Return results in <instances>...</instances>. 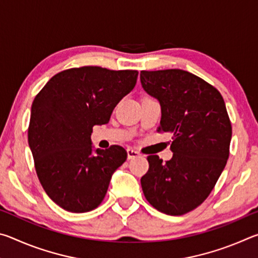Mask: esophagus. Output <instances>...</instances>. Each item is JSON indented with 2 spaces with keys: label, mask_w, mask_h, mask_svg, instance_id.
I'll list each match as a JSON object with an SVG mask.
<instances>
[{
  "label": "esophagus",
  "mask_w": 258,
  "mask_h": 258,
  "mask_svg": "<svg viewBox=\"0 0 258 258\" xmlns=\"http://www.w3.org/2000/svg\"><path fill=\"white\" fill-rule=\"evenodd\" d=\"M137 157H140V152L132 149V148H128V149H127V158L133 159V158H137Z\"/></svg>",
  "instance_id": "esophagus-1"
}]
</instances>
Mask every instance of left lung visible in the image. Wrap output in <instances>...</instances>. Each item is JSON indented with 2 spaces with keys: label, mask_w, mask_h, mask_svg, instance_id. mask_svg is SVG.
<instances>
[{
  "label": "left lung",
  "mask_w": 258,
  "mask_h": 258,
  "mask_svg": "<svg viewBox=\"0 0 258 258\" xmlns=\"http://www.w3.org/2000/svg\"><path fill=\"white\" fill-rule=\"evenodd\" d=\"M140 80L160 103L157 131L173 134L171 160L148 156L142 191L157 211L183 215L206 200L228 161L232 126L224 100L213 85L182 69L142 71Z\"/></svg>",
  "instance_id": "obj_1"
}]
</instances>
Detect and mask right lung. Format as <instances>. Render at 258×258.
Listing matches in <instances>:
<instances>
[{"label":"right lung","mask_w":258,"mask_h":258,"mask_svg":"<svg viewBox=\"0 0 258 258\" xmlns=\"http://www.w3.org/2000/svg\"><path fill=\"white\" fill-rule=\"evenodd\" d=\"M138 75L98 66L71 68L55 74L35 97L29 148L43 189L61 208L86 213L102 203L127 152L120 146L93 151L91 133L94 125L108 123Z\"/></svg>","instance_id":"right-lung-1"}]
</instances>
